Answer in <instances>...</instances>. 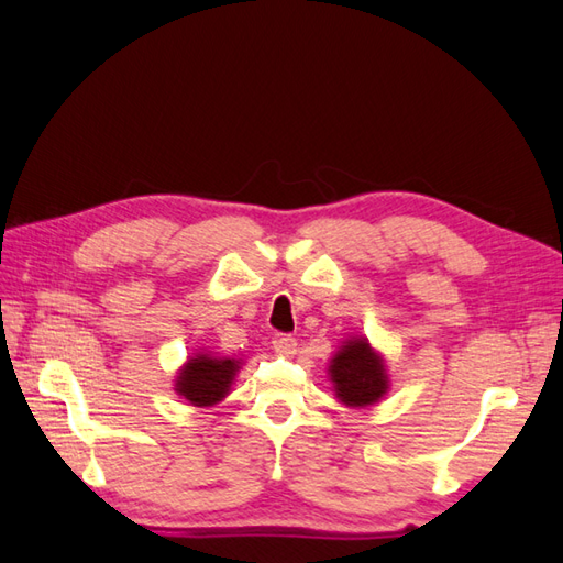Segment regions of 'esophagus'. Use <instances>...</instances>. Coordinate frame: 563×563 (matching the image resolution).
Listing matches in <instances>:
<instances>
[{
    "label": "esophagus",
    "instance_id": "obj_1",
    "mask_svg": "<svg viewBox=\"0 0 563 563\" xmlns=\"http://www.w3.org/2000/svg\"><path fill=\"white\" fill-rule=\"evenodd\" d=\"M272 347H275L277 354H284V356H291L296 354V338L294 335H286V333H277L275 338H272Z\"/></svg>",
    "mask_w": 563,
    "mask_h": 563
}]
</instances>
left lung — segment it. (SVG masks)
I'll list each match as a JSON object with an SVG mask.
<instances>
[{"label": "left lung", "mask_w": 563, "mask_h": 563, "mask_svg": "<svg viewBox=\"0 0 563 563\" xmlns=\"http://www.w3.org/2000/svg\"><path fill=\"white\" fill-rule=\"evenodd\" d=\"M329 380L335 399L347 408L373 406L389 391L385 356L366 335H350L340 343L329 362Z\"/></svg>", "instance_id": "8db88e82"}]
</instances>
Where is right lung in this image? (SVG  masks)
<instances>
[{
    "label": "right lung",
    "mask_w": 563,
    "mask_h": 563,
    "mask_svg": "<svg viewBox=\"0 0 563 563\" xmlns=\"http://www.w3.org/2000/svg\"><path fill=\"white\" fill-rule=\"evenodd\" d=\"M242 364L244 360H234V356L197 350L190 360L178 368V376L174 383L176 395L197 408L216 406L230 395L232 383Z\"/></svg>",
    "instance_id": "1"
}]
</instances>
